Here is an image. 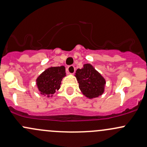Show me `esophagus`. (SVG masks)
<instances>
[{
  "instance_id": "1",
  "label": "esophagus",
  "mask_w": 147,
  "mask_h": 147,
  "mask_svg": "<svg viewBox=\"0 0 147 147\" xmlns=\"http://www.w3.org/2000/svg\"><path fill=\"white\" fill-rule=\"evenodd\" d=\"M67 71L69 74H74L75 73V67H74V66L71 65L69 67H68L67 69Z\"/></svg>"
}]
</instances>
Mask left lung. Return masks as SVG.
Here are the masks:
<instances>
[{
  "instance_id": "left-lung-1",
  "label": "left lung",
  "mask_w": 147,
  "mask_h": 147,
  "mask_svg": "<svg viewBox=\"0 0 147 147\" xmlns=\"http://www.w3.org/2000/svg\"><path fill=\"white\" fill-rule=\"evenodd\" d=\"M75 76L80 91L88 98H95L105 92V78L90 64H85L82 69H77Z\"/></svg>"
}]
</instances>
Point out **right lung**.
<instances>
[{
	"mask_svg": "<svg viewBox=\"0 0 147 147\" xmlns=\"http://www.w3.org/2000/svg\"><path fill=\"white\" fill-rule=\"evenodd\" d=\"M65 76L64 66L48 68L40 74L36 80L39 92L47 97H53L56 90L60 88L61 82Z\"/></svg>",
	"mask_w": 147,
	"mask_h": 147,
	"instance_id": "1",
	"label": "right lung"
}]
</instances>
